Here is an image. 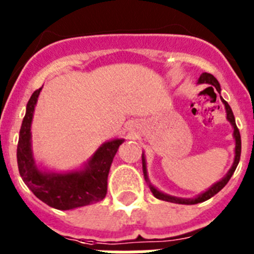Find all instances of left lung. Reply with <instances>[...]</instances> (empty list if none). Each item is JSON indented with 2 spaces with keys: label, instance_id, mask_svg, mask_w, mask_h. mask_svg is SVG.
Instances as JSON below:
<instances>
[{
  "label": "left lung",
  "instance_id": "obj_1",
  "mask_svg": "<svg viewBox=\"0 0 254 254\" xmlns=\"http://www.w3.org/2000/svg\"><path fill=\"white\" fill-rule=\"evenodd\" d=\"M197 84H208V85H212V86L216 89L217 91H221V87H220V84L219 81H217L216 78L214 77V76L211 75V73H207V72H203L202 75L199 76L198 78V82ZM220 99H221V102H223L224 107H225V111H226V120L230 122V125H232L233 129H234V132H233V136H234V140H235V155H234V161H233V165L232 168L229 169V172L226 173V176L224 177V178L220 179L219 182H216L215 185L211 186L210 188H208L207 190H205V192H202L201 194H198L197 197H194V198H182V197H176V196H170V194H167L164 193V192H161V190H159L158 188L154 187V186L150 183L149 181V176H147V168H146V159H145V154L142 152V172H143V177H145V181H146V183L149 185L150 187V190L152 192V194H154L156 198L159 199H163V201H168V202H173V203H181V205H196V203H199V202H203V201H207V199H210L211 197L215 196V194L217 193V192H220V190H223L224 187L226 186V183L229 182V179L232 178V176L234 174L235 169H237L238 164H239V160H241V151H242V141H241V133H239V129H238L237 125H235V118H234V114H233V111L232 108H230V105L228 104V103L225 102V100L220 96Z\"/></svg>",
  "mask_w": 254,
  "mask_h": 254
}]
</instances>
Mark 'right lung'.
I'll list each match as a JSON object with an SVG mask.
<instances>
[{"instance_id": "obj_1", "label": "right lung", "mask_w": 254, "mask_h": 254, "mask_svg": "<svg viewBox=\"0 0 254 254\" xmlns=\"http://www.w3.org/2000/svg\"><path fill=\"white\" fill-rule=\"evenodd\" d=\"M42 87L35 90L26 104L17 143V165L22 181L44 203L57 210H73L99 202L107 194L108 174L114 155L123 138L107 141L80 169L51 172L35 163L31 150V122Z\"/></svg>"}]
</instances>
